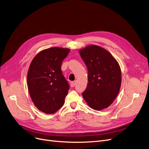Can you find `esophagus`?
Returning a JSON list of instances; mask_svg holds the SVG:
<instances>
[{
  "instance_id": "34e87169",
  "label": "esophagus",
  "mask_w": 149,
  "mask_h": 149,
  "mask_svg": "<svg viewBox=\"0 0 149 149\" xmlns=\"http://www.w3.org/2000/svg\"><path fill=\"white\" fill-rule=\"evenodd\" d=\"M75 81H71L70 82V86L71 87H74L75 85Z\"/></svg>"
}]
</instances>
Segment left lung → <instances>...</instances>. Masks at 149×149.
Listing matches in <instances>:
<instances>
[{"mask_svg": "<svg viewBox=\"0 0 149 149\" xmlns=\"http://www.w3.org/2000/svg\"><path fill=\"white\" fill-rule=\"evenodd\" d=\"M88 69L87 88L82 93L91 108L101 111L111 105L117 96L122 83L120 65L112 54L95 45L79 50Z\"/></svg>", "mask_w": 149, "mask_h": 149, "instance_id": "left-lung-1", "label": "left lung"}]
</instances>
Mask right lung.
Here are the masks:
<instances>
[{"instance_id":"obj_1","label":"right lung","mask_w":149,"mask_h":149,"mask_svg":"<svg viewBox=\"0 0 149 149\" xmlns=\"http://www.w3.org/2000/svg\"><path fill=\"white\" fill-rule=\"evenodd\" d=\"M70 49L52 47L38 53L27 72V87L31 100L39 111L53 114L62 107L69 85L63 75L61 64Z\"/></svg>"}]
</instances>
